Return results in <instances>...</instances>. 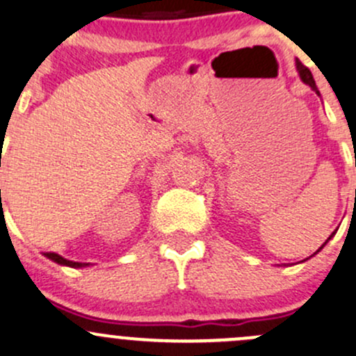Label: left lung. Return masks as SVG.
Wrapping results in <instances>:
<instances>
[{"mask_svg": "<svg viewBox=\"0 0 356 356\" xmlns=\"http://www.w3.org/2000/svg\"><path fill=\"white\" fill-rule=\"evenodd\" d=\"M296 69H298V72H299V77H301V81H302V83H305V84H308V86L312 88V90L315 91L316 95H320V93H318V90H316L315 79H313V76H312V72H309V69H308V67H305V65H302L301 62H299V60H296ZM334 235H336V232H332V234H330V237L327 238L325 242H323V244H322V248H323V245L327 244V242L330 241V238L334 237ZM322 248H320V249H322ZM320 249H318V251H320ZM318 251H316V252H318ZM316 252H315V254H316Z\"/></svg>", "mask_w": 356, "mask_h": 356, "instance_id": "8db88e82", "label": "left lung"}]
</instances>
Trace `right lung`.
<instances>
[{"label":"right lung","instance_id":"right-lung-1","mask_svg":"<svg viewBox=\"0 0 356 356\" xmlns=\"http://www.w3.org/2000/svg\"><path fill=\"white\" fill-rule=\"evenodd\" d=\"M1 192V190H0ZM44 256L47 258H50L51 261L58 263V265H63V266H70V268H83V266H88V263H77V261H70V259H65L62 258V256L57 254V252H44Z\"/></svg>","mask_w":356,"mask_h":356}]
</instances>
